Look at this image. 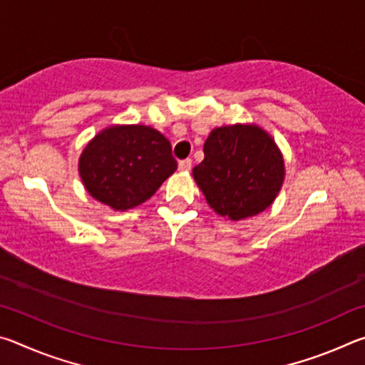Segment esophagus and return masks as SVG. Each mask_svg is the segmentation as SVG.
Segmentation results:
<instances>
[{
  "label": "esophagus",
  "mask_w": 365,
  "mask_h": 365,
  "mask_svg": "<svg viewBox=\"0 0 365 365\" xmlns=\"http://www.w3.org/2000/svg\"><path fill=\"white\" fill-rule=\"evenodd\" d=\"M178 169L182 172H188L191 169V159H183L178 163Z\"/></svg>",
  "instance_id": "esophagus-1"
}]
</instances>
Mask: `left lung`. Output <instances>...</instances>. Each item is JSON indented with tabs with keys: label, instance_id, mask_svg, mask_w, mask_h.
Segmentation results:
<instances>
[{
	"label": "left lung",
	"instance_id": "obj_1",
	"mask_svg": "<svg viewBox=\"0 0 365 365\" xmlns=\"http://www.w3.org/2000/svg\"><path fill=\"white\" fill-rule=\"evenodd\" d=\"M193 177L215 212L230 220L252 217L274 202L285 177L282 153L256 125L219 127L205 143Z\"/></svg>",
	"mask_w": 365,
	"mask_h": 365
}]
</instances>
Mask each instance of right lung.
<instances>
[{"label":"right lung","mask_w":365,"mask_h":365,"mask_svg":"<svg viewBox=\"0 0 365 365\" xmlns=\"http://www.w3.org/2000/svg\"><path fill=\"white\" fill-rule=\"evenodd\" d=\"M175 169L169 140L146 125L106 128L86 145L78 163L86 191L115 211L150 200Z\"/></svg>","instance_id":"obj_1"}]
</instances>
